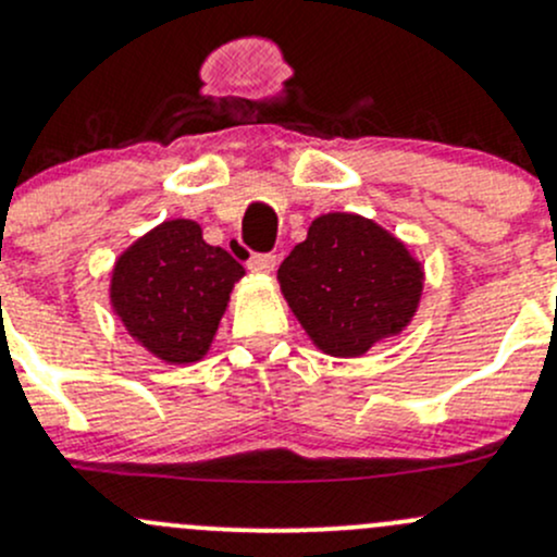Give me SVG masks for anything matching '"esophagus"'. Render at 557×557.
I'll use <instances>...</instances> for the list:
<instances>
[{
  "label": "esophagus",
  "instance_id": "obj_1",
  "mask_svg": "<svg viewBox=\"0 0 557 557\" xmlns=\"http://www.w3.org/2000/svg\"><path fill=\"white\" fill-rule=\"evenodd\" d=\"M277 267V256L274 253H256L248 259V269L256 274H272Z\"/></svg>",
  "mask_w": 557,
  "mask_h": 557
}]
</instances>
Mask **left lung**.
Segmentation results:
<instances>
[{
  "mask_svg": "<svg viewBox=\"0 0 557 557\" xmlns=\"http://www.w3.org/2000/svg\"><path fill=\"white\" fill-rule=\"evenodd\" d=\"M277 280L320 352L360 357L411 325L424 267L376 221L325 213L280 263Z\"/></svg>",
  "mask_w": 557,
  "mask_h": 557,
  "instance_id": "8db88e82",
  "label": "left lung"
}]
</instances>
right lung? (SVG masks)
Masks as SVG:
<instances>
[{
	"label": "right lung",
	"instance_id": "obj_1",
	"mask_svg": "<svg viewBox=\"0 0 557 557\" xmlns=\"http://www.w3.org/2000/svg\"><path fill=\"white\" fill-rule=\"evenodd\" d=\"M243 274V263L205 243L197 221H162L116 259L111 309L146 352L189 366L208 355Z\"/></svg>",
	"mask_w": 557,
	"mask_h": 557
}]
</instances>
